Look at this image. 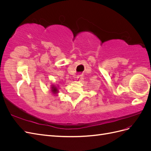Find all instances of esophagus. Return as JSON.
<instances>
[{"label":"esophagus","instance_id":"obj_1","mask_svg":"<svg viewBox=\"0 0 151 151\" xmlns=\"http://www.w3.org/2000/svg\"><path fill=\"white\" fill-rule=\"evenodd\" d=\"M82 77H82L81 76H77V77H76V79L77 80V81H81V79H82Z\"/></svg>","mask_w":151,"mask_h":151}]
</instances>
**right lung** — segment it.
I'll use <instances>...</instances> for the list:
<instances>
[{"label":"right lung","mask_w":151,"mask_h":151,"mask_svg":"<svg viewBox=\"0 0 151 151\" xmlns=\"http://www.w3.org/2000/svg\"><path fill=\"white\" fill-rule=\"evenodd\" d=\"M50 90H51V92L53 94L57 95L59 93L58 92V85L52 84L51 88H50Z\"/></svg>","instance_id":"right-lung-1"}]
</instances>
